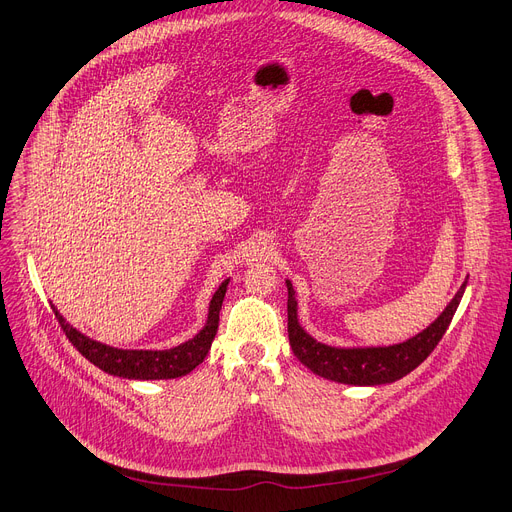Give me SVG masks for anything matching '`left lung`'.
<instances>
[{
	"instance_id": "left-lung-1",
	"label": "left lung",
	"mask_w": 512,
	"mask_h": 512,
	"mask_svg": "<svg viewBox=\"0 0 512 512\" xmlns=\"http://www.w3.org/2000/svg\"><path fill=\"white\" fill-rule=\"evenodd\" d=\"M466 282L445 306V310L429 324V327L414 337L394 345H371V347H335L316 341L304 331L298 318V298L290 280L288 286V337L294 355L316 376L347 384V386H382L392 384L414 367L421 365L437 343L443 339L449 322L466 292Z\"/></svg>"
}]
</instances>
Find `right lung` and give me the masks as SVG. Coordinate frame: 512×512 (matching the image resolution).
<instances>
[{
	"label": "right lung",
	"mask_w": 512,
	"mask_h": 512,
	"mask_svg": "<svg viewBox=\"0 0 512 512\" xmlns=\"http://www.w3.org/2000/svg\"><path fill=\"white\" fill-rule=\"evenodd\" d=\"M230 280H224L218 290L214 292L208 304V318L204 329L173 349H118L106 343L89 339L81 331L73 329L71 324L63 318V314L55 308V316L61 322V329L69 337V341L77 347V351L94 363L96 367L104 369L110 376L126 378V380H173L190 374L208 355L212 341L218 331V316L222 308V300L226 294V286Z\"/></svg>",
	"instance_id": "right-lung-1"
}]
</instances>
